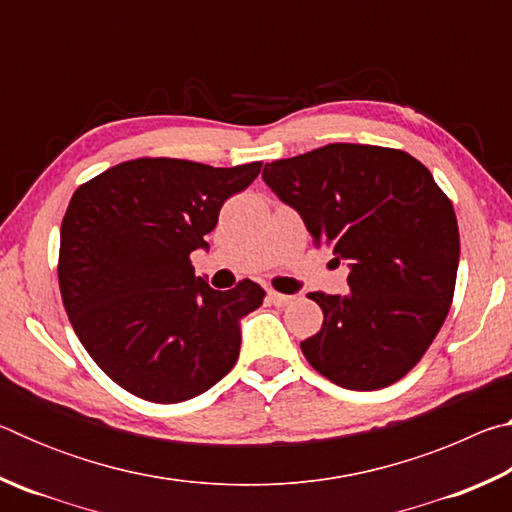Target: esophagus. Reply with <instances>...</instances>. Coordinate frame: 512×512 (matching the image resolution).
I'll use <instances>...</instances> for the list:
<instances>
[{"mask_svg":"<svg viewBox=\"0 0 512 512\" xmlns=\"http://www.w3.org/2000/svg\"><path fill=\"white\" fill-rule=\"evenodd\" d=\"M266 298L275 307H284V305H289V302L293 300V296H287V293H280V291H273V289H268Z\"/></svg>","mask_w":512,"mask_h":512,"instance_id":"34e87169","label":"esophagus"}]
</instances>
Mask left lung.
Listing matches in <instances>:
<instances>
[{
  "label": "left lung",
  "mask_w": 512,
  "mask_h": 512,
  "mask_svg": "<svg viewBox=\"0 0 512 512\" xmlns=\"http://www.w3.org/2000/svg\"><path fill=\"white\" fill-rule=\"evenodd\" d=\"M264 183L316 246L348 259L350 291L309 298L320 332L300 343L311 368L350 391H377L415 368L452 307L458 223L420 160L400 149L327 144L266 164Z\"/></svg>",
  "instance_id": "1"
}]
</instances>
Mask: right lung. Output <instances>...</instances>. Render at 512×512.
<instances>
[{
  "instance_id": "obj_1",
  "label": "right lung",
  "mask_w": 512,
  "mask_h": 512,
  "mask_svg": "<svg viewBox=\"0 0 512 512\" xmlns=\"http://www.w3.org/2000/svg\"><path fill=\"white\" fill-rule=\"evenodd\" d=\"M259 171L262 162L137 158L74 192L60 225V296L83 348L124 391L185 402L237 363L239 320L266 293L253 280L216 291L189 255Z\"/></svg>"
}]
</instances>
